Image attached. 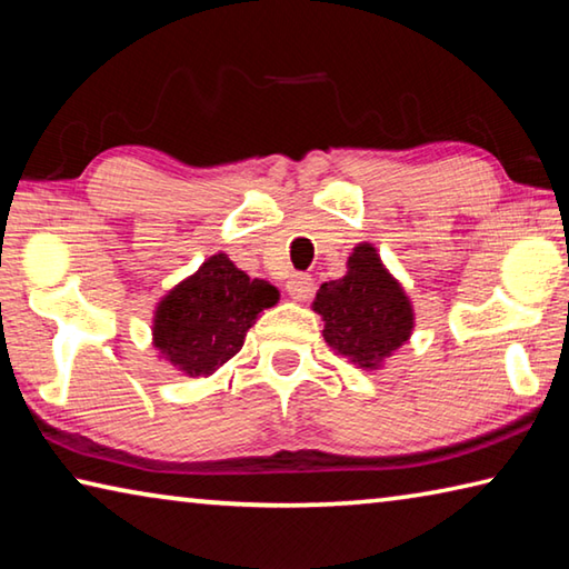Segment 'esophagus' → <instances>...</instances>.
Returning a JSON list of instances; mask_svg holds the SVG:
<instances>
[{
  "label": "esophagus",
  "mask_w": 569,
  "mask_h": 569,
  "mask_svg": "<svg viewBox=\"0 0 569 569\" xmlns=\"http://www.w3.org/2000/svg\"><path fill=\"white\" fill-rule=\"evenodd\" d=\"M286 291H288V296L296 298V301H306V298L313 291V278L308 273H293L286 281Z\"/></svg>",
  "instance_id": "1"
}]
</instances>
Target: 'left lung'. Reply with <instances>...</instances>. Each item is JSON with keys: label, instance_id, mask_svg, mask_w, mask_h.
Here are the masks:
<instances>
[{"label": "left lung", "instance_id": "8db88e82", "mask_svg": "<svg viewBox=\"0 0 569 569\" xmlns=\"http://www.w3.org/2000/svg\"><path fill=\"white\" fill-rule=\"evenodd\" d=\"M313 311L323 316V339L363 369H377L409 339L413 313L407 293L379 261L377 248L361 243L349 271L316 293Z\"/></svg>", "mask_w": 569, "mask_h": 569}]
</instances>
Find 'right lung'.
<instances>
[{"label": "right lung", "mask_w": 569, "mask_h": 569, "mask_svg": "<svg viewBox=\"0 0 569 569\" xmlns=\"http://www.w3.org/2000/svg\"><path fill=\"white\" fill-rule=\"evenodd\" d=\"M276 301L271 283L248 278L226 253H218L162 298L152 343L178 371L208 377L240 351L256 316Z\"/></svg>", "instance_id": "obj_1"}]
</instances>
